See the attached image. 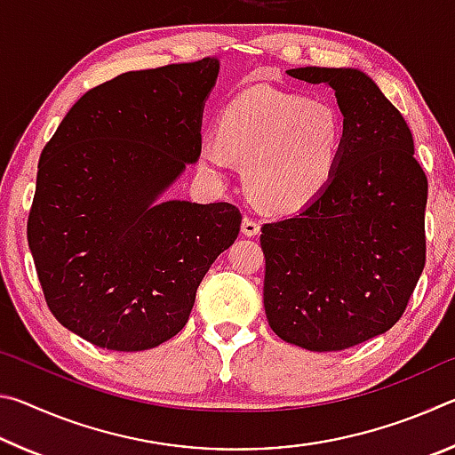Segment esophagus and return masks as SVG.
<instances>
[{"label": "esophagus", "mask_w": 455, "mask_h": 455, "mask_svg": "<svg viewBox=\"0 0 455 455\" xmlns=\"http://www.w3.org/2000/svg\"><path fill=\"white\" fill-rule=\"evenodd\" d=\"M241 230H243V235H244V236H255V235H259V233H260V225H259V222H257L255 219L244 217V219H243V227H241Z\"/></svg>", "instance_id": "34e87169"}]
</instances>
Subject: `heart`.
Wrapping results in <instances>:
<instances>
[{"label":"heart","mask_w":455,"mask_h":455,"mask_svg":"<svg viewBox=\"0 0 455 455\" xmlns=\"http://www.w3.org/2000/svg\"><path fill=\"white\" fill-rule=\"evenodd\" d=\"M343 148L345 122L335 104L259 86L225 104L217 138L200 144L198 166L225 179L238 160L249 196L265 211L291 214L331 187Z\"/></svg>","instance_id":"1"}]
</instances>
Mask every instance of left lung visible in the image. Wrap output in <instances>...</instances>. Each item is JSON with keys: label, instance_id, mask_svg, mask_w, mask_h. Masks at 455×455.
Listing matches in <instances>:
<instances>
[{"label": "left lung", "instance_id": "obj_1", "mask_svg": "<svg viewBox=\"0 0 455 455\" xmlns=\"http://www.w3.org/2000/svg\"><path fill=\"white\" fill-rule=\"evenodd\" d=\"M335 90L345 148L331 187L295 217L263 225V301L283 341L341 351L402 317L426 265L427 179L397 108L355 68H295Z\"/></svg>", "mask_w": 455, "mask_h": 455}]
</instances>
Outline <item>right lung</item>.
Wrapping results in <instances>:
<instances>
[{"instance_id": "1", "label": "right lung", "mask_w": 455, "mask_h": 455, "mask_svg": "<svg viewBox=\"0 0 455 455\" xmlns=\"http://www.w3.org/2000/svg\"><path fill=\"white\" fill-rule=\"evenodd\" d=\"M219 68L203 58L120 74L86 92L44 146L29 251L53 317L98 347L174 337L236 241V206L160 200L198 160Z\"/></svg>"}]
</instances>
